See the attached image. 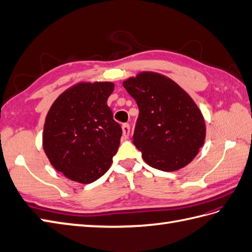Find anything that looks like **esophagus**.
Instances as JSON below:
<instances>
[{
	"label": "esophagus",
	"mask_w": 252,
	"mask_h": 252,
	"mask_svg": "<svg viewBox=\"0 0 252 252\" xmlns=\"http://www.w3.org/2000/svg\"><path fill=\"white\" fill-rule=\"evenodd\" d=\"M122 130H123V138L127 139L128 137H129V133H130L129 124H123L122 125Z\"/></svg>",
	"instance_id": "obj_1"
}]
</instances>
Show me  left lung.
<instances>
[{"label":"left lung","instance_id":"8db88e82","mask_svg":"<svg viewBox=\"0 0 252 252\" xmlns=\"http://www.w3.org/2000/svg\"><path fill=\"white\" fill-rule=\"evenodd\" d=\"M123 85L139 107L133 144L151 167L173 172L192 161L204 144V118L193 99L173 80L142 71Z\"/></svg>","mask_w":252,"mask_h":252}]
</instances>
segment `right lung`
<instances>
[{
	"label": "right lung",
	"mask_w": 252,
	"mask_h": 252,
	"mask_svg": "<svg viewBox=\"0 0 252 252\" xmlns=\"http://www.w3.org/2000/svg\"><path fill=\"white\" fill-rule=\"evenodd\" d=\"M112 82H79L63 92L46 116L42 147L67 179L90 184L109 170L122 128L107 105Z\"/></svg>",
	"instance_id": "1"
}]
</instances>
